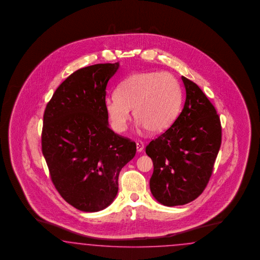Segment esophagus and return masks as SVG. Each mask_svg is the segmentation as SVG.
<instances>
[{
	"label": "esophagus",
	"mask_w": 260,
	"mask_h": 260,
	"mask_svg": "<svg viewBox=\"0 0 260 260\" xmlns=\"http://www.w3.org/2000/svg\"><path fill=\"white\" fill-rule=\"evenodd\" d=\"M144 150V144H143V142L138 141L136 143V150H137V152H141Z\"/></svg>",
	"instance_id": "esophagus-1"
}]
</instances>
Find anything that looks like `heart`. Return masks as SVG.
<instances>
[{"mask_svg": "<svg viewBox=\"0 0 260 260\" xmlns=\"http://www.w3.org/2000/svg\"><path fill=\"white\" fill-rule=\"evenodd\" d=\"M117 96L105 99V110L110 126L116 133L126 128L129 110L138 126L150 134L166 131L176 118L181 104V87L168 72H139L120 83Z\"/></svg>", "mask_w": 260, "mask_h": 260, "instance_id": "obj_1", "label": "heart"}]
</instances>
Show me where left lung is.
<instances>
[{
	"label": "left lung",
	"mask_w": 260,
	"mask_h": 260,
	"mask_svg": "<svg viewBox=\"0 0 260 260\" xmlns=\"http://www.w3.org/2000/svg\"><path fill=\"white\" fill-rule=\"evenodd\" d=\"M181 79L186 90L181 113L146 148L153 162L151 194L168 207L187 204L203 192L221 145L220 119L213 104L196 83Z\"/></svg>",
	"instance_id": "8db88e82"
}]
</instances>
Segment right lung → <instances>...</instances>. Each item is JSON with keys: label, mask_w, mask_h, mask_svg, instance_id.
I'll return each mask as SVG.
<instances>
[{"label": "right lung", "mask_w": 260, "mask_h": 260, "mask_svg": "<svg viewBox=\"0 0 260 260\" xmlns=\"http://www.w3.org/2000/svg\"><path fill=\"white\" fill-rule=\"evenodd\" d=\"M119 66L97 63L73 72L44 113L42 151L51 180L69 204L86 213L113 202L120 171L136 153L134 142L110 129L104 106Z\"/></svg>", "instance_id": "right-lung-1"}]
</instances>
